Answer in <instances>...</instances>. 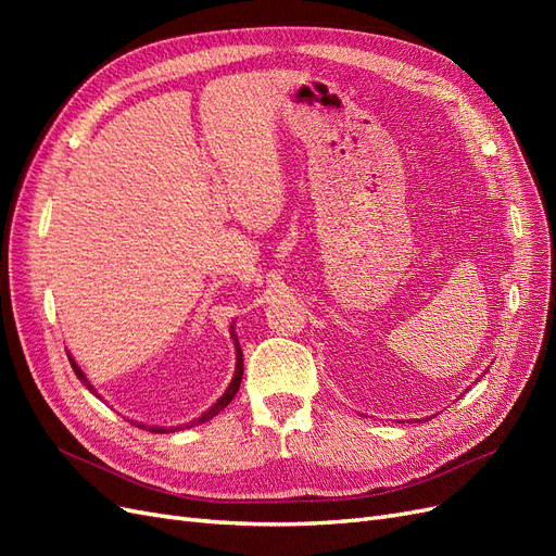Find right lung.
<instances>
[{"mask_svg": "<svg viewBox=\"0 0 556 556\" xmlns=\"http://www.w3.org/2000/svg\"><path fill=\"white\" fill-rule=\"evenodd\" d=\"M231 339H233V345H237V371H233V378H231V382H229V387H227V392L217 399V403H213V408L208 410V413H204L201 415L199 419H194V422H190L188 427H192V425H204V422H208V419H213L217 413L220 410H225L229 403H231V399L237 396V392H239V387H241V378H243V352H241V345H239V339H237V333L231 331ZM70 362H72V368H74V374L78 376V380H83V384L88 387L90 392H94L92 390V384L86 380V376H83V371L80 368L76 366V362L70 357ZM141 429H148V431H153V433H166V431H176V429H180V427H174V429H164V427H146V425H139Z\"/></svg>", "mask_w": 556, "mask_h": 556, "instance_id": "right-lung-1", "label": "right lung"}]
</instances>
